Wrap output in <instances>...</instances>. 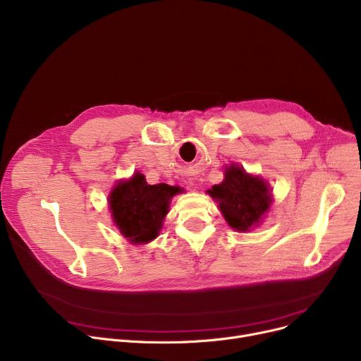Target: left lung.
Segmentation results:
<instances>
[{
	"mask_svg": "<svg viewBox=\"0 0 361 361\" xmlns=\"http://www.w3.org/2000/svg\"><path fill=\"white\" fill-rule=\"evenodd\" d=\"M226 178L207 192L219 202L221 213L231 228L247 231L257 226L271 204L268 185L245 172L240 166L226 169Z\"/></svg>",
	"mask_w": 361,
	"mask_h": 361,
	"instance_id": "8db88e82",
	"label": "left lung"
}]
</instances>
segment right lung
<instances>
[{
    "label": "right lung",
    "instance_id": "obj_1",
    "mask_svg": "<svg viewBox=\"0 0 361 361\" xmlns=\"http://www.w3.org/2000/svg\"><path fill=\"white\" fill-rule=\"evenodd\" d=\"M182 192L167 183L148 185L141 173L118 183L109 197L112 217L122 235L133 243H147L157 238L171 198Z\"/></svg>",
    "mask_w": 361,
    "mask_h": 361
}]
</instances>
